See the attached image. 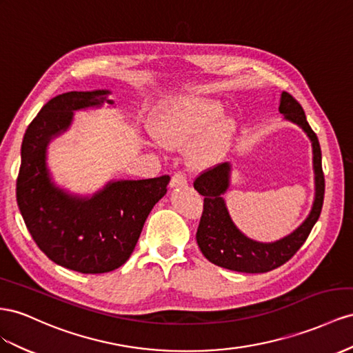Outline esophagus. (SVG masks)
I'll use <instances>...</instances> for the list:
<instances>
[{
    "instance_id": "34e87169",
    "label": "esophagus",
    "mask_w": 353,
    "mask_h": 353,
    "mask_svg": "<svg viewBox=\"0 0 353 353\" xmlns=\"http://www.w3.org/2000/svg\"><path fill=\"white\" fill-rule=\"evenodd\" d=\"M170 188H179V187H185L187 185V176L184 174H175L172 178H170Z\"/></svg>"
}]
</instances>
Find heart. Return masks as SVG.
<instances>
[{"mask_svg": "<svg viewBox=\"0 0 353 353\" xmlns=\"http://www.w3.org/2000/svg\"><path fill=\"white\" fill-rule=\"evenodd\" d=\"M224 108L218 101L190 94L165 102L151 120V130L161 145L178 148L197 137L190 151V165L205 169L216 165L230 144L234 121L221 119Z\"/></svg>", "mask_w": 353, "mask_h": 353, "instance_id": "b5f03b06", "label": "heart"}]
</instances>
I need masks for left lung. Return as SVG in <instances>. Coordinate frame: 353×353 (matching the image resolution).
Returning <instances> with one entry per match:
<instances>
[{"mask_svg": "<svg viewBox=\"0 0 353 353\" xmlns=\"http://www.w3.org/2000/svg\"><path fill=\"white\" fill-rule=\"evenodd\" d=\"M279 112L285 120L297 125L312 142L315 172V199L312 209L306 220L282 239L274 242L254 241L236 227L223 197L230 187L232 163L225 161L208 169L194 181V188L205 197L203 214L200 218L196 239L202 254L220 268L242 273H265L279 268L306 242L321 215L325 179L322 172V154L316 133L309 126L300 103L287 92L281 94Z\"/></svg>", "mask_w": 353, "mask_h": 353, "instance_id": "8db88e82", "label": "left lung"}]
</instances>
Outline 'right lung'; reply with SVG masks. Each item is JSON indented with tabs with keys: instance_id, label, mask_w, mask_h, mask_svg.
Masks as SVG:
<instances>
[{
	"instance_id": "obj_1",
	"label": "right lung",
	"mask_w": 353,
	"mask_h": 353,
	"mask_svg": "<svg viewBox=\"0 0 353 353\" xmlns=\"http://www.w3.org/2000/svg\"><path fill=\"white\" fill-rule=\"evenodd\" d=\"M110 93L102 89L58 94L37 114L22 141L16 199L26 228L52 261L80 273H107L129 260L170 181L169 175L110 181L92 196L54 184L47 147L70 129L75 111L114 105Z\"/></svg>"
}]
</instances>
